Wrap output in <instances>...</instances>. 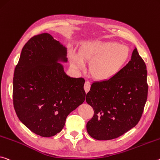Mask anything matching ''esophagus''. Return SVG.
<instances>
[{
  "label": "esophagus",
  "mask_w": 160,
  "mask_h": 160,
  "mask_svg": "<svg viewBox=\"0 0 160 160\" xmlns=\"http://www.w3.org/2000/svg\"><path fill=\"white\" fill-rule=\"evenodd\" d=\"M84 89H85V91L86 92H89V90L90 89V82H89V81H86V82H85Z\"/></svg>",
  "instance_id": "obj_1"
}]
</instances>
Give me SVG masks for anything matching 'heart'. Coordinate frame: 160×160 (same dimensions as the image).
Segmentation results:
<instances>
[{
	"label": "heart",
	"instance_id": "b5f03b06",
	"mask_svg": "<svg viewBox=\"0 0 160 160\" xmlns=\"http://www.w3.org/2000/svg\"><path fill=\"white\" fill-rule=\"evenodd\" d=\"M130 55V49L125 45L107 40H94L80 48L78 55L70 53L72 67L80 70L85 68L84 62H90L89 70L98 80H108L118 74Z\"/></svg>",
	"mask_w": 160,
	"mask_h": 160
}]
</instances>
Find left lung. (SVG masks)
<instances>
[{
	"label": "left lung",
	"mask_w": 160,
	"mask_h": 160,
	"mask_svg": "<svg viewBox=\"0 0 160 160\" xmlns=\"http://www.w3.org/2000/svg\"><path fill=\"white\" fill-rule=\"evenodd\" d=\"M147 67L137 48L131 60L110 80L94 82L86 95L94 116L87 131L98 140L118 138L138 123L148 98Z\"/></svg>",
	"instance_id": "8db88e82"
}]
</instances>
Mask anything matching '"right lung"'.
Wrapping results in <instances>:
<instances>
[{
	"label": "right lung",
	"mask_w": 160,
	"mask_h": 160,
	"mask_svg": "<svg viewBox=\"0 0 160 160\" xmlns=\"http://www.w3.org/2000/svg\"><path fill=\"white\" fill-rule=\"evenodd\" d=\"M68 49L49 33L35 35L22 48L13 78V105L21 122L44 138L64 128L68 115L85 100V80L71 78L62 63Z\"/></svg>",
	"instance_id": "add662e5"
}]
</instances>
